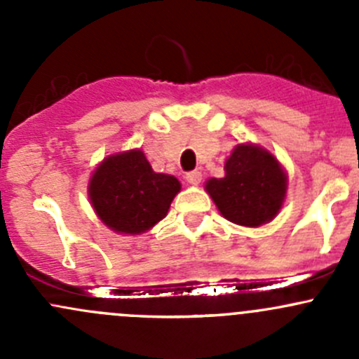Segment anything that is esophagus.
<instances>
[{"instance_id": "obj_1", "label": "esophagus", "mask_w": 359, "mask_h": 359, "mask_svg": "<svg viewBox=\"0 0 359 359\" xmlns=\"http://www.w3.org/2000/svg\"><path fill=\"white\" fill-rule=\"evenodd\" d=\"M186 180L191 184V186H198L201 182V172L194 170V172H189L186 175Z\"/></svg>"}]
</instances>
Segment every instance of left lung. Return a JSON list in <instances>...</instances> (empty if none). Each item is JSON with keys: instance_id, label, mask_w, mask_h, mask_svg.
I'll return each instance as SVG.
<instances>
[{"instance_id": "1", "label": "left lung", "mask_w": 359, "mask_h": 359, "mask_svg": "<svg viewBox=\"0 0 359 359\" xmlns=\"http://www.w3.org/2000/svg\"><path fill=\"white\" fill-rule=\"evenodd\" d=\"M226 175L208 179L205 191L220 215L245 227L271 222L283 208L288 177L273 153L257 144H238L224 163Z\"/></svg>"}]
</instances>
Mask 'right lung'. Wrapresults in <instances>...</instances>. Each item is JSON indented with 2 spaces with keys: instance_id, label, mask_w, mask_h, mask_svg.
Instances as JSON below:
<instances>
[{
  "instance_id": "add662e5",
  "label": "right lung",
  "mask_w": 359,
  "mask_h": 359,
  "mask_svg": "<svg viewBox=\"0 0 359 359\" xmlns=\"http://www.w3.org/2000/svg\"><path fill=\"white\" fill-rule=\"evenodd\" d=\"M180 182L156 173L140 149L104 158L88 182V198L104 226L118 234H142L168 213Z\"/></svg>"
}]
</instances>
